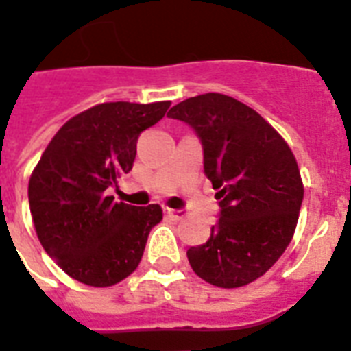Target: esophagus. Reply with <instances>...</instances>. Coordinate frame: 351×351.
<instances>
[{
  "label": "esophagus",
  "mask_w": 351,
  "mask_h": 351,
  "mask_svg": "<svg viewBox=\"0 0 351 351\" xmlns=\"http://www.w3.org/2000/svg\"><path fill=\"white\" fill-rule=\"evenodd\" d=\"M164 213H166L169 218H173V220H184L185 218V213L182 209H171V207H164Z\"/></svg>",
  "instance_id": "obj_1"
}]
</instances>
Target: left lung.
Returning a JSON list of instances; mask_svg holds the SVG:
<instances>
[{"label":"left lung","instance_id":"1","mask_svg":"<svg viewBox=\"0 0 351 351\" xmlns=\"http://www.w3.org/2000/svg\"><path fill=\"white\" fill-rule=\"evenodd\" d=\"M167 117L200 138L204 173L218 191V223L187 250L191 267L221 289L252 283L281 258L298 225L304 189L289 144L252 108L221 93L185 99Z\"/></svg>","mask_w":351,"mask_h":351}]
</instances>
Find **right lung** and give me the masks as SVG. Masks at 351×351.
Listing matches in <instances>:
<instances>
[{
	"label": "right lung",
	"instance_id": "obj_1",
	"mask_svg": "<svg viewBox=\"0 0 351 351\" xmlns=\"http://www.w3.org/2000/svg\"><path fill=\"white\" fill-rule=\"evenodd\" d=\"M171 102H104L64 124L28 182V204L43 249L70 278L111 287L141 263L162 207L117 204L108 189L133 167L142 131Z\"/></svg>",
	"mask_w": 351,
	"mask_h": 351
}]
</instances>
